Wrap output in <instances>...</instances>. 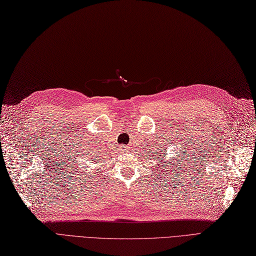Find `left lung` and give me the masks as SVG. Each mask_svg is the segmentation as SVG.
<instances>
[{
	"label": "left lung",
	"mask_w": 256,
	"mask_h": 256,
	"mask_svg": "<svg viewBox=\"0 0 256 256\" xmlns=\"http://www.w3.org/2000/svg\"><path fill=\"white\" fill-rule=\"evenodd\" d=\"M176 148H177V146H176ZM177 150H176V152H177ZM182 150L184 152V150ZM157 152H159V154H158L159 162H160V164H162L161 168L164 170V172H166V171H171V170H172L173 168H175V171H176V170H178V168H180V162H182V161H180V159L182 160V152H178V154H174V156H172L171 159L164 162V160H166V159L168 158V150L162 148L161 152H160L159 150H158ZM154 156H156V154H154Z\"/></svg>",
	"instance_id": "left-lung-1"
}]
</instances>
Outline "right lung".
I'll list each match as a JSON object with an SVG mask.
<instances>
[{
    "label": "right lung",
    "mask_w": 256,
    "mask_h": 256,
    "mask_svg": "<svg viewBox=\"0 0 256 256\" xmlns=\"http://www.w3.org/2000/svg\"><path fill=\"white\" fill-rule=\"evenodd\" d=\"M96 164H97V162H96Z\"/></svg>",
    "instance_id": "right-lung-1"
}]
</instances>
